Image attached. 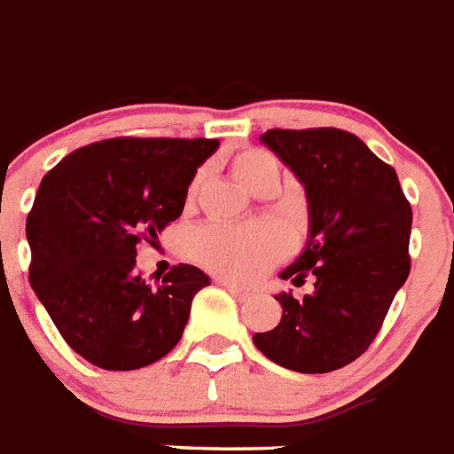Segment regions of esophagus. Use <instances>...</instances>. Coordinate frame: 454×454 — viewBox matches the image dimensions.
I'll return each mask as SVG.
<instances>
[{
	"label": "esophagus",
	"mask_w": 454,
	"mask_h": 454,
	"mask_svg": "<svg viewBox=\"0 0 454 454\" xmlns=\"http://www.w3.org/2000/svg\"><path fill=\"white\" fill-rule=\"evenodd\" d=\"M222 286L226 287V290H228V293L232 294V297H235V299H239V301H247V299L251 297V293H249V290H244V287L235 286V283H226V281H223Z\"/></svg>",
	"instance_id": "obj_1"
}]
</instances>
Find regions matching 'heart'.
Returning a JSON list of instances; mask_svg holds the SVG:
<instances>
[{"mask_svg":"<svg viewBox=\"0 0 454 454\" xmlns=\"http://www.w3.org/2000/svg\"><path fill=\"white\" fill-rule=\"evenodd\" d=\"M232 176L247 187L276 168V161L262 151H244L231 160ZM200 178L192 184L196 192ZM287 249V235L274 223H254V226H231V223H210L200 228L192 242V254L200 265L216 276L231 281H254L267 267H271Z\"/></svg>","mask_w":454,"mask_h":454,"instance_id":"1","label":"heart"}]
</instances>
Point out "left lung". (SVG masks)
Wrapping results in <instances>:
<instances>
[{"mask_svg":"<svg viewBox=\"0 0 454 454\" xmlns=\"http://www.w3.org/2000/svg\"><path fill=\"white\" fill-rule=\"evenodd\" d=\"M260 141L294 173L309 207L306 247L281 278L310 274L315 290L274 294L281 322L254 345L294 372H331L368 349L407 281L411 205L395 168L345 129H267Z\"/></svg>","mask_w":454,"mask_h":454,"instance_id":"8db88e82","label":"left lung"}]
</instances>
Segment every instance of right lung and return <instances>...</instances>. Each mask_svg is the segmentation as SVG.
Masks as SVG:
<instances>
[{
    "label": "right lung",
    "mask_w": 454,
    "mask_h": 454,
    "mask_svg": "<svg viewBox=\"0 0 454 454\" xmlns=\"http://www.w3.org/2000/svg\"><path fill=\"white\" fill-rule=\"evenodd\" d=\"M216 148V139L118 137L70 153L43 178L27 216L29 283L89 364L139 370L183 338L207 274L178 265L153 287L134 258L183 215L189 184Z\"/></svg>",
    "instance_id": "obj_1"
}]
</instances>
